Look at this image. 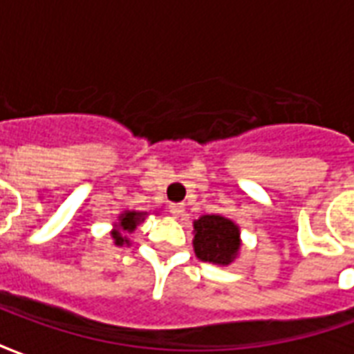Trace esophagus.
<instances>
[{
    "instance_id": "obj_1",
    "label": "esophagus",
    "mask_w": 354,
    "mask_h": 354,
    "mask_svg": "<svg viewBox=\"0 0 354 354\" xmlns=\"http://www.w3.org/2000/svg\"><path fill=\"white\" fill-rule=\"evenodd\" d=\"M169 210H170V214H174L178 218V216H182L184 214V205H180V203H172V205H170L169 207Z\"/></svg>"
}]
</instances>
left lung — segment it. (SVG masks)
Here are the masks:
<instances>
[{
  "mask_svg": "<svg viewBox=\"0 0 354 354\" xmlns=\"http://www.w3.org/2000/svg\"><path fill=\"white\" fill-rule=\"evenodd\" d=\"M195 230V254L203 261L227 266L237 256L239 246V227L223 216H201L193 223Z\"/></svg>",
  "mask_w": 354,
  "mask_h": 354,
  "instance_id": "left-lung-1",
  "label": "left lung"
}]
</instances>
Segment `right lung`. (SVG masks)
<instances>
[{
    "label": "right lung",
    "mask_w": 354,
    "mask_h": 354,
    "mask_svg": "<svg viewBox=\"0 0 354 354\" xmlns=\"http://www.w3.org/2000/svg\"><path fill=\"white\" fill-rule=\"evenodd\" d=\"M144 220V214L142 212H124L123 216H121V222H119V227L127 233V231H134V227H136V223L142 222ZM121 230L113 231L111 235H113V241H115V245H124V243H129L127 241V237H123L121 235Z\"/></svg>",
    "instance_id": "obj_1"
}]
</instances>
